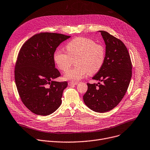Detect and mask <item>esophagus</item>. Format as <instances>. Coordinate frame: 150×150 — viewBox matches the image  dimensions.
<instances>
[{
  "label": "esophagus",
  "instance_id": "34e87169",
  "mask_svg": "<svg viewBox=\"0 0 150 150\" xmlns=\"http://www.w3.org/2000/svg\"><path fill=\"white\" fill-rule=\"evenodd\" d=\"M78 84V82H68V85L72 86V85H76Z\"/></svg>",
  "mask_w": 150,
  "mask_h": 150
}]
</instances>
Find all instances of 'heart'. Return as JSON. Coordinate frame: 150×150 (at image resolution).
Segmentation results:
<instances>
[{
    "label": "heart",
    "instance_id": "1",
    "mask_svg": "<svg viewBox=\"0 0 150 150\" xmlns=\"http://www.w3.org/2000/svg\"><path fill=\"white\" fill-rule=\"evenodd\" d=\"M67 52L57 50L53 59L57 67L62 71L68 70L76 59L77 65L67 71L64 79L77 81L88 73L89 75L98 72L104 64L105 49L101 44L86 37H76L69 41L65 46Z\"/></svg>",
    "mask_w": 150,
    "mask_h": 150
}]
</instances>
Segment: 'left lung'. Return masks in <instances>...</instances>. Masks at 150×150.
<instances>
[{"label":"left lung","mask_w":150,"mask_h":150,"mask_svg":"<svg viewBox=\"0 0 150 150\" xmlns=\"http://www.w3.org/2000/svg\"><path fill=\"white\" fill-rule=\"evenodd\" d=\"M106 44L104 64L93 79L102 84L87 83L85 104L96 112L105 113L116 107L127 91L132 75V64L127 49L119 39L100 30Z\"/></svg>","instance_id":"8db88e82"}]
</instances>
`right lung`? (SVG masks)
<instances>
[{"mask_svg": "<svg viewBox=\"0 0 150 150\" xmlns=\"http://www.w3.org/2000/svg\"><path fill=\"white\" fill-rule=\"evenodd\" d=\"M70 37L41 32L30 38L20 50L15 66V82L22 102L33 113L46 116L61 105L68 83L53 80L61 76L55 68L53 54L59 44Z\"/></svg>", "mask_w": 150, "mask_h": 150, "instance_id": "obj_1", "label": "right lung"}]
</instances>
